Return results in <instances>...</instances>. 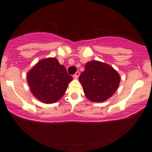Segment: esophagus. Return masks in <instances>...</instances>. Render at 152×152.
I'll list each match as a JSON object with an SVG mask.
<instances>
[{
	"label": "esophagus",
	"mask_w": 152,
	"mask_h": 152,
	"mask_svg": "<svg viewBox=\"0 0 152 152\" xmlns=\"http://www.w3.org/2000/svg\"><path fill=\"white\" fill-rule=\"evenodd\" d=\"M79 75H80V73L78 72V71H77V72H76V74L74 75V78H75V79H77V78H78V76H79Z\"/></svg>",
	"instance_id": "obj_1"
}]
</instances>
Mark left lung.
Returning a JSON list of instances; mask_svg holds the SVG:
<instances>
[{"instance_id": "obj_1", "label": "left lung", "mask_w": 152, "mask_h": 152, "mask_svg": "<svg viewBox=\"0 0 152 152\" xmlns=\"http://www.w3.org/2000/svg\"><path fill=\"white\" fill-rule=\"evenodd\" d=\"M120 75L112 66L99 61L87 62L79 76L85 96L92 102H103L113 96L120 83Z\"/></svg>"}]
</instances>
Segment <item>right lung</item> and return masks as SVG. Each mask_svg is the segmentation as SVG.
<instances>
[{
    "instance_id": "add662e5",
    "label": "right lung",
    "mask_w": 152,
    "mask_h": 152,
    "mask_svg": "<svg viewBox=\"0 0 152 152\" xmlns=\"http://www.w3.org/2000/svg\"><path fill=\"white\" fill-rule=\"evenodd\" d=\"M26 77L31 93L45 104L60 100L73 79L58 59L50 57L39 61L27 73Z\"/></svg>"
}]
</instances>
